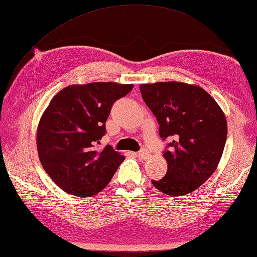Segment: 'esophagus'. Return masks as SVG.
Returning <instances> with one entry per match:
<instances>
[{"label":"esophagus","instance_id":"esophagus-1","mask_svg":"<svg viewBox=\"0 0 257 257\" xmlns=\"http://www.w3.org/2000/svg\"><path fill=\"white\" fill-rule=\"evenodd\" d=\"M135 156H137V157H140L142 159H147L149 157V152L147 149H142L141 152L135 153Z\"/></svg>","mask_w":257,"mask_h":257}]
</instances>
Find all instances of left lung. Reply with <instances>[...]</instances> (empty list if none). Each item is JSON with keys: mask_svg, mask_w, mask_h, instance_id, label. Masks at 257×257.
<instances>
[{"mask_svg": "<svg viewBox=\"0 0 257 257\" xmlns=\"http://www.w3.org/2000/svg\"><path fill=\"white\" fill-rule=\"evenodd\" d=\"M144 101L159 123L167 174L153 185L169 196L197 190L217 169L226 145L228 127L223 111L207 91L181 81L141 84Z\"/></svg>", "mask_w": 257, "mask_h": 257, "instance_id": "left-lung-1", "label": "left lung"}]
</instances>
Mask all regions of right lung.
Here are the masks:
<instances>
[{"instance_id":"right-lung-1","label":"right lung","mask_w":257,"mask_h":257,"mask_svg":"<svg viewBox=\"0 0 257 257\" xmlns=\"http://www.w3.org/2000/svg\"><path fill=\"white\" fill-rule=\"evenodd\" d=\"M133 84L97 81L60 90L43 112L37 128L41 165L61 190L78 197L102 191L124 156L101 147L111 107Z\"/></svg>"}]
</instances>
